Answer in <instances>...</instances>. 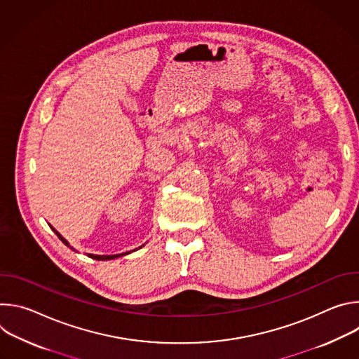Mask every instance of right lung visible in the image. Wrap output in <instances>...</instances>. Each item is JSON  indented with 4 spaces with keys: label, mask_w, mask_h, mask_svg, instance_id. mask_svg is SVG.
Returning a JSON list of instances; mask_svg holds the SVG:
<instances>
[{
    "label": "right lung",
    "mask_w": 359,
    "mask_h": 359,
    "mask_svg": "<svg viewBox=\"0 0 359 359\" xmlns=\"http://www.w3.org/2000/svg\"><path fill=\"white\" fill-rule=\"evenodd\" d=\"M50 229H53L54 231H55V234L60 237V240L65 244V245H68V247H71L69 245V243L53 227V226H50ZM144 244H142L139 248H142ZM72 248V247H71ZM72 250H75V248H72ZM137 248H135V250H130V251H126V252H121V254H112V255H99V254H88V257H90V259H93V260H115V259H118V257H122V255H126V254H130V252H133V251H136Z\"/></svg>",
    "instance_id": "1"
}]
</instances>
